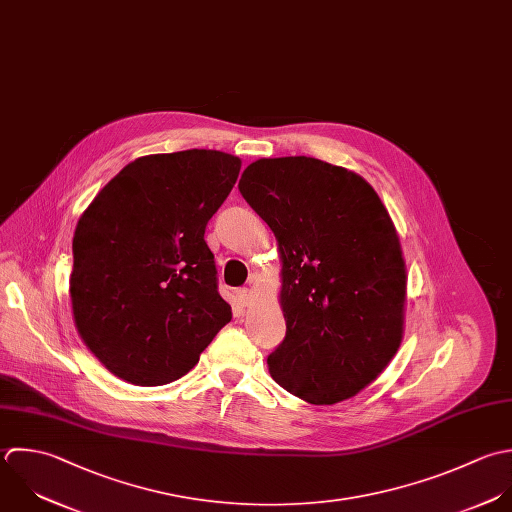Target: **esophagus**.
I'll return each instance as SVG.
<instances>
[{
    "mask_svg": "<svg viewBox=\"0 0 512 512\" xmlns=\"http://www.w3.org/2000/svg\"><path fill=\"white\" fill-rule=\"evenodd\" d=\"M237 301H239V305L249 307V305H251V301H253V291H251V289H247V287L237 289Z\"/></svg>",
    "mask_w": 512,
    "mask_h": 512,
    "instance_id": "34e87169",
    "label": "esophagus"
}]
</instances>
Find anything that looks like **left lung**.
<instances>
[{
    "label": "left lung",
    "instance_id": "8db88e82",
    "mask_svg": "<svg viewBox=\"0 0 512 512\" xmlns=\"http://www.w3.org/2000/svg\"><path fill=\"white\" fill-rule=\"evenodd\" d=\"M239 191L283 261L287 333L271 377L313 405L355 397L403 339L407 273L385 205L357 173L305 155L251 163Z\"/></svg>",
    "mask_w": 512,
    "mask_h": 512
}]
</instances>
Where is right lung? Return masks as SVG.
<instances>
[{
    "label": "right lung",
    "mask_w": 512,
    "mask_h": 512,
    "mask_svg": "<svg viewBox=\"0 0 512 512\" xmlns=\"http://www.w3.org/2000/svg\"><path fill=\"white\" fill-rule=\"evenodd\" d=\"M239 169L237 157L211 149L145 155L77 221L73 319L115 377L139 387L177 381L231 321L205 227Z\"/></svg>",
    "instance_id": "right-lung-1"
}]
</instances>
